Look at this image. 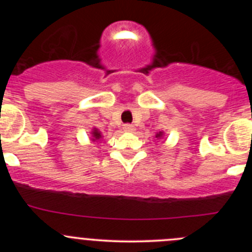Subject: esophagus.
I'll use <instances>...</instances> for the list:
<instances>
[{"label": "esophagus", "mask_w": 252, "mask_h": 252, "mask_svg": "<svg viewBox=\"0 0 252 252\" xmlns=\"http://www.w3.org/2000/svg\"><path fill=\"white\" fill-rule=\"evenodd\" d=\"M123 129H124V131H128V133H133V131L135 130V126H134L133 124L126 123V124H124V126H123Z\"/></svg>", "instance_id": "1"}]
</instances>
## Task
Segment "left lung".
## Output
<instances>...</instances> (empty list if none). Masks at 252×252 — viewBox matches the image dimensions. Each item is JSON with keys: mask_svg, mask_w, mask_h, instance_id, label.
<instances>
[{"mask_svg": "<svg viewBox=\"0 0 252 252\" xmlns=\"http://www.w3.org/2000/svg\"><path fill=\"white\" fill-rule=\"evenodd\" d=\"M157 138H161V136H162V131H159V133L158 134H157Z\"/></svg>", "mask_w": 252, "mask_h": 252, "instance_id": "8db88e82", "label": "left lung"}]
</instances>
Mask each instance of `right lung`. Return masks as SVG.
<instances>
[{
  "label": "right lung",
  "instance_id": "right-lung-1",
  "mask_svg": "<svg viewBox=\"0 0 252 252\" xmlns=\"http://www.w3.org/2000/svg\"><path fill=\"white\" fill-rule=\"evenodd\" d=\"M101 138H102V135H101L100 131H98L97 129H94V131H93V140H94V141L100 140Z\"/></svg>",
  "mask_w": 252,
  "mask_h": 252
}]
</instances>
